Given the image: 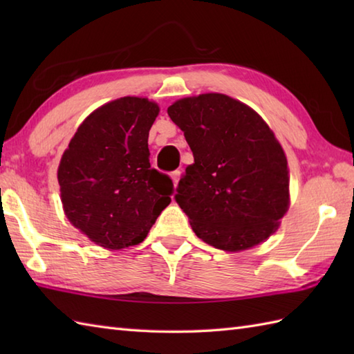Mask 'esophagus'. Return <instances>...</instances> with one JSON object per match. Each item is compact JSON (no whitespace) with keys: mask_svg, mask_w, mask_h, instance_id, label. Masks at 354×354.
<instances>
[{"mask_svg":"<svg viewBox=\"0 0 354 354\" xmlns=\"http://www.w3.org/2000/svg\"><path fill=\"white\" fill-rule=\"evenodd\" d=\"M179 178H181V170L171 171V179H173V184H175V187H176L178 183H179Z\"/></svg>","mask_w":354,"mask_h":354,"instance_id":"obj_1","label":"esophagus"}]
</instances>
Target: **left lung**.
Returning <instances> with one entry per match:
<instances>
[{"mask_svg":"<svg viewBox=\"0 0 354 354\" xmlns=\"http://www.w3.org/2000/svg\"><path fill=\"white\" fill-rule=\"evenodd\" d=\"M167 114L194 158L175 196L194 234L231 252L274 234L289 207L288 160L257 112L228 95L201 94Z\"/></svg>","mask_w":354,"mask_h":354,"instance_id":"1","label":"left lung"}]
</instances>
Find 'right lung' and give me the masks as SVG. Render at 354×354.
Instances as JSON below:
<instances>
[{
	"label": "right lung",
	"mask_w": 354,
	"mask_h": 354,
	"mask_svg": "<svg viewBox=\"0 0 354 354\" xmlns=\"http://www.w3.org/2000/svg\"><path fill=\"white\" fill-rule=\"evenodd\" d=\"M158 112L156 103L140 97L103 104L62 155L57 179L65 214L99 246L141 243L170 204V176L149 162V131Z\"/></svg>",
	"instance_id": "1"
}]
</instances>
